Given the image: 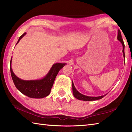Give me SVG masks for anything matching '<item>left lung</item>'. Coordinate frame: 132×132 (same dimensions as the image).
I'll use <instances>...</instances> for the list:
<instances>
[{
  "label": "left lung",
  "mask_w": 132,
  "mask_h": 132,
  "mask_svg": "<svg viewBox=\"0 0 132 132\" xmlns=\"http://www.w3.org/2000/svg\"><path fill=\"white\" fill-rule=\"evenodd\" d=\"M117 39L118 40H119L120 42H121L122 46H123V50H122V52L123 54H124V57L125 58V53H124V41H123V40L122 38V36H121V33L120 30H119L118 31V36H117ZM72 92H73V95L74 96H75V98L77 99H79V100H83V101H92V100H99L102 99L105 95H103V96H97V97H91V96H86V95H84L82 94L79 93L78 92L77 89L75 88V86L74 85L73 82H72Z\"/></svg>",
  "instance_id": "1"
}]
</instances>
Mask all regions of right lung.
<instances>
[{
    "mask_svg": "<svg viewBox=\"0 0 132 132\" xmlns=\"http://www.w3.org/2000/svg\"><path fill=\"white\" fill-rule=\"evenodd\" d=\"M26 34L25 32L19 37L18 44L21 38ZM10 61V71L14 85L17 89L24 95L32 98H43L48 96L54 83L55 77L59 71L65 65L66 63L54 64L49 73L43 79L38 80H24L17 77L11 68Z\"/></svg>",
    "mask_w": 132,
    "mask_h": 132,
    "instance_id": "obj_1",
    "label": "right lung"
}]
</instances>
